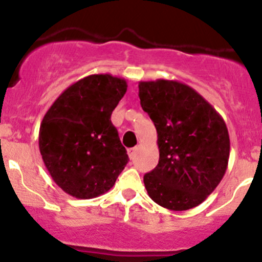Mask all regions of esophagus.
Masks as SVG:
<instances>
[{"instance_id":"esophagus-1","label":"esophagus","mask_w":262,"mask_h":262,"mask_svg":"<svg viewBox=\"0 0 262 262\" xmlns=\"http://www.w3.org/2000/svg\"><path fill=\"white\" fill-rule=\"evenodd\" d=\"M137 149H138V148H137V147L130 148V149H128V155H129V157H130V160H133V158H134V156H136Z\"/></svg>"}]
</instances>
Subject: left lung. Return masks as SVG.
<instances>
[{
  "instance_id": "1",
  "label": "left lung",
  "mask_w": 262,
  "mask_h": 262,
  "mask_svg": "<svg viewBox=\"0 0 262 262\" xmlns=\"http://www.w3.org/2000/svg\"><path fill=\"white\" fill-rule=\"evenodd\" d=\"M142 109L157 130L160 161L144 175L148 195L170 210L202 204L219 185L229 158L223 118L194 89L179 81H141Z\"/></svg>"
}]
</instances>
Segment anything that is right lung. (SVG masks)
Wrapping results in <instances>:
<instances>
[{"instance_id": "right-lung-1", "label": "right lung", "mask_w": 262, "mask_h": 262, "mask_svg": "<svg viewBox=\"0 0 262 262\" xmlns=\"http://www.w3.org/2000/svg\"><path fill=\"white\" fill-rule=\"evenodd\" d=\"M126 81L91 75L66 89L39 129V149L55 184L77 199L109 191L128 163L112 113L126 92Z\"/></svg>"}]
</instances>
